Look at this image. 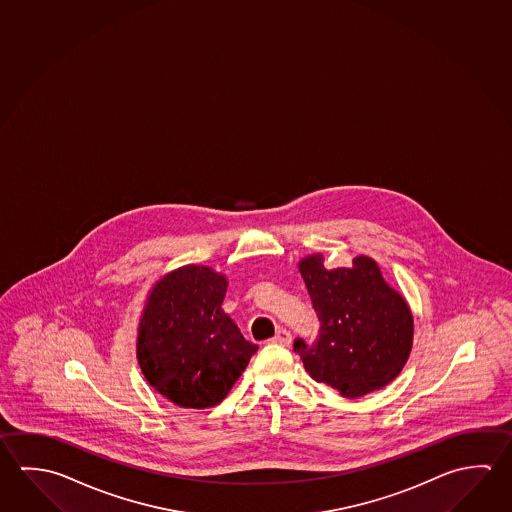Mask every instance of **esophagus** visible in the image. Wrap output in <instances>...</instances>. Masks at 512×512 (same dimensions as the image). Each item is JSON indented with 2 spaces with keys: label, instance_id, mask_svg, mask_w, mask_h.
I'll list each match as a JSON object with an SVG mask.
<instances>
[{
  "label": "esophagus",
  "instance_id": "34e87169",
  "mask_svg": "<svg viewBox=\"0 0 512 512\" xmlns=\"http://www.w3.org/2000/svg\"><path fill=\"white\" fill-rule=\"evenodd\" d=\"M273 343H278V345H289L291 343V334L286 329H278L277 334L273 336Z\"/></svg>",
  "mask_w": 512,
  "mask_h": 512
}]
</instances>
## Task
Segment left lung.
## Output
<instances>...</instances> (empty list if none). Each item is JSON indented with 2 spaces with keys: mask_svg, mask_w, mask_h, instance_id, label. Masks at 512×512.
<instances>
[{
  "mask_svg": "<svg viewBox=\"0 0 512 512\" xmlns=\"http://www.w3.org/2000/svg\"><path fill=\"white\" fill-rule=\"evenodd\" d=\"M300 273L320 322L313 343H293L309 376L349 399L394 381L412 349V313L376 262L358 257L352 268L325 269L313 255Z\"/></svg>",
  "mask_w": 512,
  "mask_h": 512,
  "instance_id": "left-lung-1",
  "label": "left lung"
}]
</instances>
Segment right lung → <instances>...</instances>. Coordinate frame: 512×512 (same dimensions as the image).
I'll return each mask as SVG.
<instances>
[{
    "mask_svg": "<svg viewBox=\"0 0 512 512\" xmlns=\"http://www.w3.org/2000/svg\"><path fill=\"white\" fill-rule=\"evenodd\" d=\"M225 293L226 278L203 266L176 269L151 291L136 356L149 385L171 403H221L259 349L221 309Z\"/></svg>",
    "mask_w": 512,
    "mask_h": 512,
    "instance_id": "obj_1",
    "label": "right lung"
}]
</instances>
